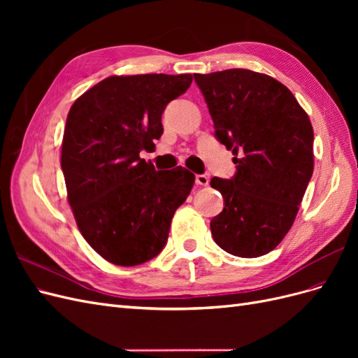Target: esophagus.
<instances>
[{
	"mask_svg": "<svg viewBox=\"0 0 358 358\" xmlns=\"http://www.w3.org/2000/svg\"><path fill=\"white\" fill-rule=\"evenodd\" d=\"M196 183L200 187H208L209 185V178L206 175H197L196 176Z\"/></svg>",
	"mask_w": 358,
	"mask_h": 358,
	"instance_id": "34e87169",
	"label": "esophagus"
}]
</instances>
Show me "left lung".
I'll return each instance as SVG.
<instances>
[{
	"label": "left lung",
	"instance_id": "8db88e82",
	"mask_svg": "<svg viewBox=\"0 0 358 358\" xmlns=\"http://www.w3.org/2000/svg\"><path fill=\"white\" fill-rule=\"evenodd\" d=\"M215 127L233 150L236 175L212 178L224 209L210 221L225 252L254 258L280 243L313 173L309 116L285 85L267 74L231 69L194 74Z\"/></svg>",
	"mask_w": 358,
	"mask_h": 358
}]
</instances>
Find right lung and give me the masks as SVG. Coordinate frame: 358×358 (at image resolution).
I'll use <instances>...</instances> for the list:
<instances>
[{
  "instance_id": "obj_1",
  "label": "right lung",
  "mask_w": 358,
  "mask_h": 358,
  "mask_svg": "<svg viewBox=\"0 0 358 358\" xmlns=\"http://www.w3.org/2000/svg\"><path fill=\"white\" fill-rule=\"evenodd\" d=\"M191 82V74L110 76L69 112L61 152L69 203L85 241L116 266L162 251L196 180L180 166L157 171L138 155L155 146L162 112Z\"/></svg>"
}]
</instances>
